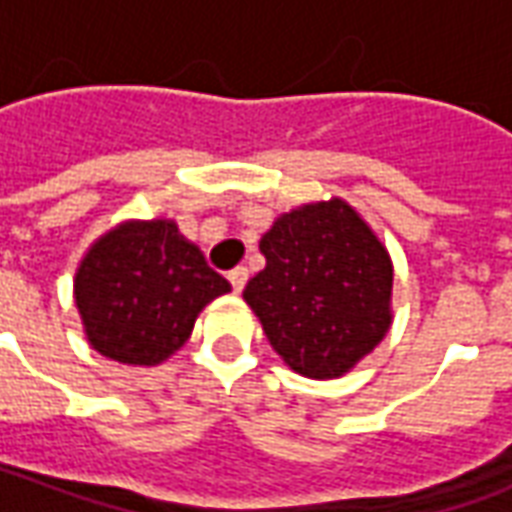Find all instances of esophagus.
<instances>
[{
  "label": "esophagus",
  "instance_id": "esophagus-1",
  "mask_svg": "<svg viewBox=\"0 0 512 512\" xmlns=\"http://www.w3.org/2000/svg\"><path fill=\"white\" fill-rule=\"evenodd\" d=\"M227 279H230V285H233L235 293H241V290H244V285H246V279H249V271H246L244 266L233 268V271L227 274Z\"/></svg>",
  "mask_w": 512,
  "mask_h": 512
}]
</instances>
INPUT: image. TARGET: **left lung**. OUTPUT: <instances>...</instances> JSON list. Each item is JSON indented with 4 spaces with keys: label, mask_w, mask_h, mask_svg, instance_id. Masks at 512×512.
I'll use <instances>...</instances> for the list:
<instances>
[{
    "label": "left lung",
    "mask_w": 512,
    "mask_h": 512,
    "mask_svg": "<svg viewBox=\"0 0 512 512\" xmlns=\"http://www.w3.org/2000/svg\"><path fill=\"white\" fill-rule=\"evenodd\" d=\"M260 252L266 268L244 299L296 373L343 376L384 340L392 260L351 205L315 202L279 216Z\"/></svg>",
    "instance_id": "8db88e82"
}]
</instances>
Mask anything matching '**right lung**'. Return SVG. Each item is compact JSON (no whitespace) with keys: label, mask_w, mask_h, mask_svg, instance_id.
<instances>
[{"label":"right lung","mask_w":512,"mask_h":512,"mask_svg":"<svg viewBox=\"0 0 512 512\" xmlns=\"http://www.w3.org/2000/svg\"><path fill=\"white\" fill-rule=\"evenodd\" d=\"M76 307L98 354L123 365H158L189 340L200 310L230 290L167 219L128 222L87 252Z\"/></svg>","instance_id":"1"}]
</instances>
